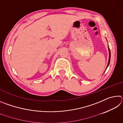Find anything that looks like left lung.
<instances>
[{"label":"left lung","instance_id":"1","mask_svg":"<svg viewBox=\"0 0 123 123\" xmlns=\"http://www.w3.org/2000/svg\"><path fill=\"white\" fill-rule=\"evenodd\" d=\"M108 48H109V62H108V64H107V67H106V69H107V68L108 67V66H109V65L110 62V59H111V51H110V50L109 45H108Z\"/></svg>","mask_w":123,"mask_h":123}]
</instances>
